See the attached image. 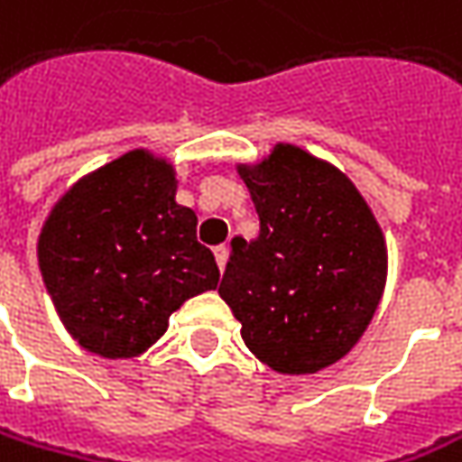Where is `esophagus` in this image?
<instances>
[{
	"mask_svg": "<svg viewBox=\"0 0 462 462\" xmlns=\"http://www.w3.org/2000/svg\"><path fill=\"white\" fill-rule=\"evenodd\" d=\"M215 258H217V265H219V271H225V265H227V258H230V245H217L215 247Z\"/></svg>",
	"mask_w": 462,
	"mask_h": 462,
	"instance_id": "esophagus-1",
	"label": "esophagus"
}]
</instances>
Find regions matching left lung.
Wrapping results in <instances>:
<instances>
[{"instance_id":"8db88e82","label":"left lung","mask_w":462,"mask_h":462,"mask_svg":"<svg viewBox=\"0 0 462 462\" xmlns=\"http://www.w3.org/2000/svg\"><path fill=\"white\" fill-rule=\"evenodd\" d=\"M240 176L261 219L232 240L219 296L253 356L279 374H317L353 350L386 286V243L335 166L276 145Z\"/></svg>"}]
</instances>
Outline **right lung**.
<instances>
[{
	"mask_svg": "<svg viewBox=\"0 0 462 462\" xmlns=\"http://www.w3.org/2000/svg\"><path fill=\"white\" fill-rule=\"evenodd\" d=\"M38 261L73 340L104 358L151 347L186 299L219 281L197 215L176 204L173 168L145 151L125 152L58 201Z\"/></svg>",
	"mask_w": 462,
	"mask_h": 462,
	"instance_id": "right-lung-1",
	"label": "right lung"
}]
</instances>
